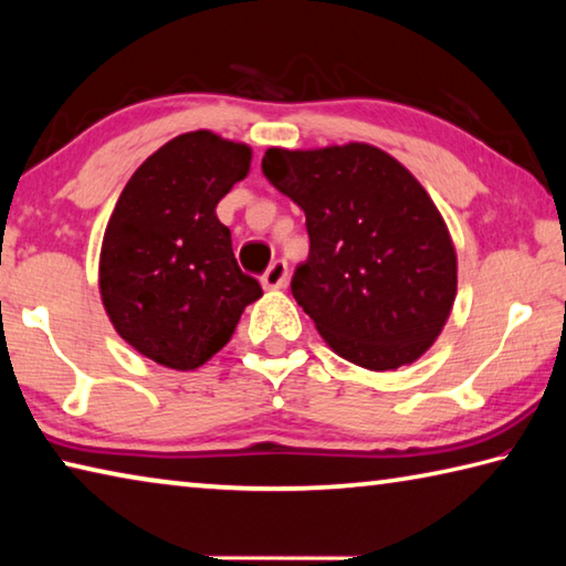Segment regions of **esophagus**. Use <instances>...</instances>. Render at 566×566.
<instances>
[{
  "label": "esophagus",
  "instance_id": "obj_1",
  "mask_svg": "<svg viewBox=\"0 0 566 566\" xmlns=\"http://www.w3.org/2000/svg\"><path fill=\"white\" fill-rule=\"evenodd\" d=\"M286 282H290V266H286V262H274L270 270L262 274L264 290H282Z\"/></svg>",
  "mask_w": 566,
  "mask_h": 566
}]
</instances>
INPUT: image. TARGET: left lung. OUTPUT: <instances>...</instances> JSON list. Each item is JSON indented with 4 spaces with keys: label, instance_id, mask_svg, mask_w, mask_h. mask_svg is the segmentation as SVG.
<instances>
[{
    "label": "left lung",
    "instance_id": "8db88e82",
    "mask_svg": "<svg viewBox=\"0 0 566 566\" xmlns=\"http://www.w3.org/2000/svg\"><path fill=\"white\" fill-rule=\"evenodd\" d=\"M262 171L306 214L292 294L329 349L371 371L417 361L457 296L454 242L427 189L364 142L270 147Z\"/></svg>",
    "mask_w": 566,
    "mask_h": 566
}]
</instances>
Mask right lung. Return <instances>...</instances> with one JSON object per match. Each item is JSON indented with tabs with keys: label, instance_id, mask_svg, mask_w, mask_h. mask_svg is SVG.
Wrapping results in <instances>:
<instances>
[{
	"label": "right lung",
	"instance_id": "right-lung-1",
	"mask_svg": "<svg viewBox=\"0 0 566 566\" xmlns=\"http://www.w3.org/2000/svg\"><path fill=\"white\" fill-rule=\"evenodd\" d=\"M252 147L209 129L179 134L142 161L104 229L99 294L132 349L189 371L232 339L262 296L239 270L217 205L249 175Z\"/></svg>",
	"mask_w": 566,
	"mask_h": 566
}]
</instances>
